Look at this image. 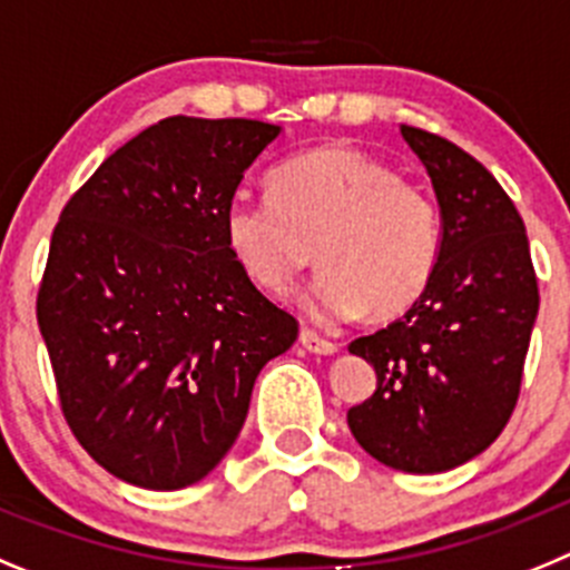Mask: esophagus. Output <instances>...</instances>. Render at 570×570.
I'll list each match as a JSON object with an SVG mask.
<instances>
[{"instance_id": "1", "label": "esophagus", "mask_w": 570, "mask_h": 570, "mask_svg": "<svg viewBox=\"0 0 570 570\" xmlns=\"http://www.w3.org/2000/svg\"><path fill=\"white\" fill-rule=\"evenodd\" d=\"M301 346H304L306 352H315V355H335L337 352V343L326 341V337H321L312 330H301Z\"/></svg>"}]
</instances>
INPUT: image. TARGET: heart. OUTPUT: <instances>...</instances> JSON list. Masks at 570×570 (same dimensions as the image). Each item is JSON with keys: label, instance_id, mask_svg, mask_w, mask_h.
<instances>
[{"label": "heart", "instance_id": "1", "mask_svg": "<svg viewBox=\"0 0 570 570\" xmlns=\"http://www.w3.org/2000/svg\"><path fill=\"white\" fill-rule=\"evenodd\" d=\"M273 198H233L224 240L235 264L273 295H286L315 261L326 273L306 295L317 317L366 309L392 321L432 284L443 222L423 184L357 147L326 145L289 158L269 178Z\"/></svg>", "mask_w": 570, "mask_h": 570}]
</instances>
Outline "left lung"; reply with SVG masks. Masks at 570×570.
I'll list each match as a JSON object with an SVG mask.
<instances>
[{
    "instance_id": "8db88e82",
    "label": "left lung",
    "mask_w": 570,
    "mask_h": 570,
    "mask_svg": "<svg viewBox=\"0 0 570 570\" xmlns=\"http://www.w3.org/2000/svg\"><path fill=\"white\" fill-rule=\"evenodd\" d=\"M443 213L432 284L386 330L348 352L377 389L348 409V429L383 465L438 474L469 463L509 423L540 309L525 224L483 164L420 127H400Z\"/></svg>"
}]
</instances>
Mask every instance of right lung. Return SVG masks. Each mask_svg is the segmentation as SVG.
Returning a JSON list of instances; mask_svg holds the SVG:
<instances>
[{
    "label": "right lung",
    "instance_id": "add662e5",
    "mask_svg": "<svg viewBox=\"0 0 570 570\" xmlns=\"http://www.w3.org/2000/svg\"><path fill=\"white\" fill-rule=\"evenodd\" d=\"M281 127L170 116L76 189L36 321L81 449L125 483L176 491L233 449L255 377L297 321L235 264L224 209Z\"/></svg>",
    "mask_w": 570,
    "mask_h": 570
}]
</instances>
